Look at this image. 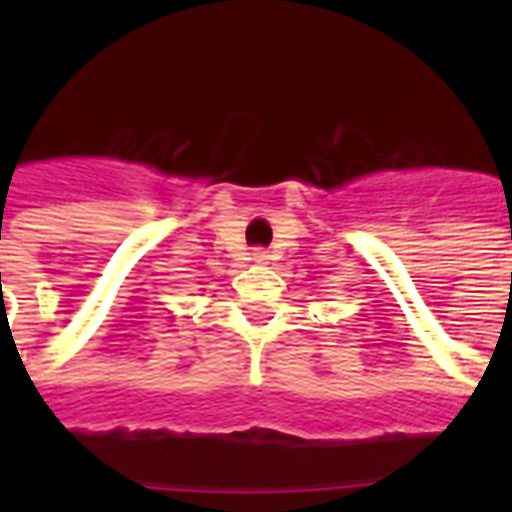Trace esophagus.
<instances>
[{"label": "esophagus", "instance_id": "esophagus-1", "mask_svg": "<svg viewBox=\"0 0 512 512\" xmlns=\"http://www.w3.org/2000/svg\"><path fill=\"white\" fill-rule=\"evenodd\" d=\"M268 260H271V252H268V249H263V247L252 249V263L265 265V263H268Z\"/></svg>", "mask_w": 512, "mask_h": 512}]
</instances>
